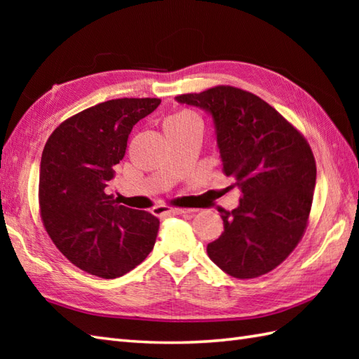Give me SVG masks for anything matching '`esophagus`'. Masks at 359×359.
<instances>
[{
    "label": "esophagus",
    "mask_w": 359,
    "mask_h": 359,
    "mask_svg": "<svg viewBox=\"0 0 359 359\" xmlns=\"http://www.w3.org/2000/svg\"><path fill=\"white\" fill-rule=\"evenodd\" d=\"M193 210L189 208H174V207H163V205H158L154 208L156 216H174V215H185V212H191Z\"/></svg>",
    "instance_id": "esophagus-1"
}]
</instances>
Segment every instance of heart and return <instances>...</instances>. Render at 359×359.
Here are the masks:
<instances>
[{
  "label": "heart",
  "mask_w": 359,
  "mask_h": 359,
  "mask_svg": "<svg viewBox=\"0 0 359 359\" xmlns=\"http://www.w3.org/2000/svg\"><path fill=\"white\" fill-rule=\"evenodd\" d=\"M171 121H197V123H199L197 117L189 111H180L177 114H174V116H171L170 118L166 120V123H171Z\"/></svg>",
  "instance_id": "heart-1"
}]
</instances>
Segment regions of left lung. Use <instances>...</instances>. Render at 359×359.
Here are the masks:
<instances>
[{
	"instance_id": "obj_1",
	"label": "left lung",
	"mask_w": 359,
	"mask_h": 359,
	"mask_svg": "<svg viewBox=\"0 0 359 359\" xmlns=\"http://www.w3.org/2000/svg\"><path fill=\"white\" fill-rule=\"evenodd\" d=\"M207 109L216 125L226 177L242 193L239 207L220 211L224 231L207 253L220 270L255 279L276 269L307 230L316 162L306 137L257 95L215 86L175 97Z\"/></svg>"
}]
</instances>
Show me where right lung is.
Wrapping results in <instances>:
<instances>
[{"label": "right lung", "mask_w": 359, "mask_h": 359, "mask_svg": "<svg viewBox=\"0 0 359 359\" xmlns=\"http://www.w3.org/2000/svg\"><path fill=\"white\" fill-rule=\"evenodd\" d=\"M160 98H116L66 118L44 144L38 207L55 247L83 271L120 278L154 248L158 219L108 194L114 166L125 157L137 121Z\"/></svg>", "instance_id": "right-lung-1"}]
</instances>
